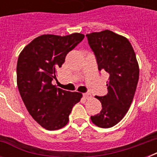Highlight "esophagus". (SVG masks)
Segmentation results:
<instances>
[{
	"label": "esophagus",
	"mask_w": 157,
	"mask_h": 157,
	"mask_svg": "<svg viewBox=\"0 0 157 157\" xmlns=\"http://www.w3.org/2000/svg\"><path fill=\"white\" fill-rule=\"evenodd\" d=\"M83 97L86 99H89L90 98H91V94L90 93H85L83 94Z\"/></svg>",
	"instance_id": "obj_1"
}]
</instances>
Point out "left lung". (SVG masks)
<instances>
[{
  "mask_svg": "<svg viewBox=\"0 0 157 157\" xmlns=\"http://www.w3.org/2000/svg\"><path fill=\"white\" fill-rule=\"evenodd\" d=\"M86 36L95 54L98 71L109 74L108 93L95 96L103 108L90 119L97 126L111 128L123 119L131 105L139 81V63L131 44L123 36L104 30Z\"/></svg>",
  "mask_w": 157,
  "mask_h": 157,
  "instance_id": "8db88e82",
  "label": "left lung"
}]
</instances>
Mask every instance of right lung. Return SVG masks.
Listing matches in <instances>:
<instances>
[{"label": "right lung", "instance_id": "1", "mask_svg": "<svg viewBox=\"0 0 157 157\" xmlns=\"http://www.w3.org/2000/svg\"><path fill=\"white\" fill-rule=\"evenodd\" d=\"M85 37L81 33L60 36L41 35L22 50L17 63V85L29 114L48 130L64 127L72 107L82 94L57 88V70L67 53Z\"/></svg>", "mask_w": 157, "mask_h": 157}]
</instances>
